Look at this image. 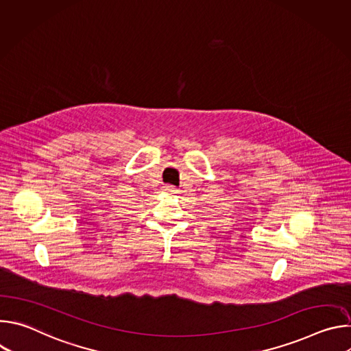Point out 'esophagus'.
<instances>
[{"mask_svg":"<svg viewBox=\"0 0 351 351\" xmlns=\"http://www.w3.org/2000/svg\"><path fill=\"white\" fill-rule=\"evenodd\" d=\"M164 190H165L167 193H171V194L178 193V189H176L175 186H172V184H165V186H164Z\"/></svg>","mask_w":351,"mask_h":351,"instance_id":"1","label":"esophagus"}]
</instances>
